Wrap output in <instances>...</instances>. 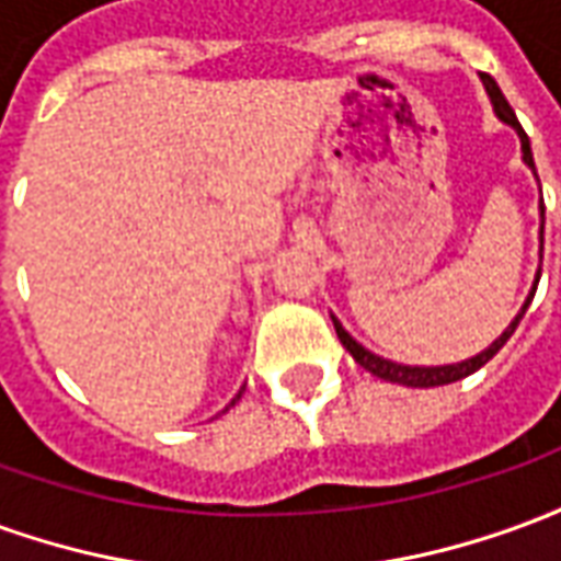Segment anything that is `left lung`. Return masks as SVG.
<instances>
[{
    "label": "left lung",
    "instance_id": "8db88e82",
    "mask_svg": "<svg viewBox=\"0 0 561 561\" xmlns=\"http://www.w3.org/2000/svg\"><path fill=\"white\" fill-rule=\"evenodd\" d=\"M483 87H486V92H490V102H493L495 114H499V119L502 123H507V126L517 128L519 135V144H523V159H526V164H529L531 171H535V159H531V147H529V135L523 131V126H519L517 114H514V107L507 104V99L502 95V90H499V83H495L490 75H481ZM543 233V228H541ZM543 240V237H541ZM538 279H541V270H538ZM538 279H535V288H538ZM535 288H531L529 300L523 304V309H519V316L514 318V324L499 336V340L486 348V352H481L478 357H471V360H462V364H450V366H402V364H393V360H385V357H378V354L366 352L364 345H357V342L345 333V328H342L340 321L333 318V328H336V336H340V342L352 352V357L357 360V364L364 366V369H369L373 376L385 378V381H393V385H405V388H438V385H450V381H459V378L471 376L474 369H481L490 357H495V352L505 345L507 340H511V333L517 330L519 318L526 316V309H529L531 297H535Z\"/></svg>",
    "mask_w": 561,
    "mask_h": 561
}]
</instances>
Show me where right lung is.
<instances>
[{
  "instance_id": "add662e5",
  "label": "right lung",
  "mask_w": 561,
  "mask_h": 561,
  "mask_svg": "<svg viewBox=\"0 0 561 561\" xmlns=\"http://www.w3.org/2000/svg\"><path fill=\"white\" fill-rule=\"evenodd\" d=\"M237 400H240V397H237ZM231 405H233V402H231Z\"/></svg>"
}]
</instances>
